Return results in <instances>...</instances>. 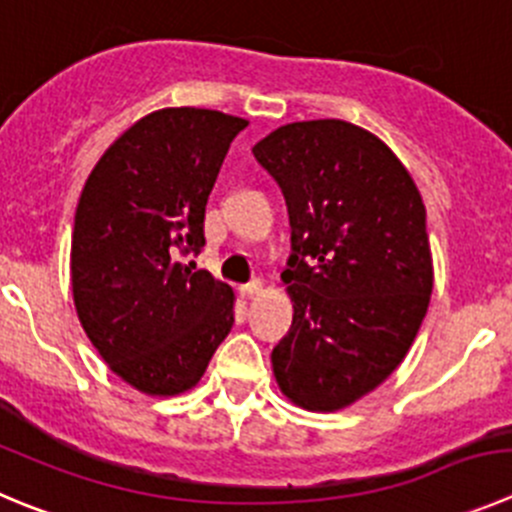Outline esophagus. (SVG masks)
Listing matches in <instances>:
<instances>
[{
    "label": "esophagus",
    "mask_w": 512,
    "mask_h": 512,
    "mask_svg": "<svg viewBox=\"0 0 512 512\" xmlns=\"http://www.w3.org/2000/svg\"><path fill=\"white\" fill-rule=\"evenodd\" d=\"M260 293H262V283H260V280H252V283L242 285V288H240L242 298H255V295H260Z\"/></svg>",
    "instance_id": "obj_1"
}]
</instances>
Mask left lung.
I'll return each mask as SVG.
<instances>
[{
  "instance_id": "8db88e82",
  "label": "left lung",
  "mask_w": 512,
  "mask_h": 512,
  "mask_svg": "<svg viewBox=\"0 0 512 512\" xmlns=\"http://www.w3.org/2000/svg\"><path fill=\"white\" fill-rule=\"evenodd\" d=\"M283 189L293 326L272 348L280 391L338 412L404 361L434 285L417 184L379 136L338 118L280 126L252 148Z\"/></svg>"
}]
</instances>
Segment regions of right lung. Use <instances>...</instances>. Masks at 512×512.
Wrapping results in <instances>:
<instances>
[{"instance_id": "obj_1", "label": "right lung", "mask_w": 512, "mask_h": 512, "mask_svg": "<svg viewBox=\"0 0 512 512\" xmlns=\"http://www.w3.org/2000/svg\"><path fill=\"white\" fill-rule=\"evenodd\" d=\"M245 118L161 108L123 131L90 171L70 250L78 318L133 389L197 386L234 323V293L181 257L204 247V209Z\"/></svg>"}]
</instances>
